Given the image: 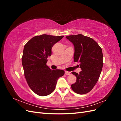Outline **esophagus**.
<instances>
[{"mask_svg":"<svg viewBox=\"0 0 121 121\" xmlns=\"http://www.w3.org/2000/svg\"><path fill=\"white\" fill-rule=\"evenodd\" d=\"M65 74L66 75H69L71 74V72H69L68 71H65Z\"/></svg>","mask_w":121,"mask_h":121,"instance_id":"obj_1","label":"esophagus"}]
</instances>
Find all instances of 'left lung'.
I'll use <instances>...</instances> for the list:
<instances>
[{
    "label": "left lung",
    "instance_id": "8db88e82",
    "mask_svg": "<svg viewBox=\"0 0 121 121\" xmlns=\"http://www.w3.org/2000/svg\"><path fill=\"white\" fill-rule=\"evenodd\" d=\"M66 38L74 44V60L79 62L82 69L79 74L72 72L77 80L71 88L76 93L86 94L93 89L99 78L104 64L102 49L93 39L82 34L67 36Z\"/></svg>",
    "mask_w": 121,
    "mask_h": 121
}]
</instances>
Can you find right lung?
<instances>
[{
	"instance_id": "obj_1",
	"label": "right lung",
	"mask_w": 121,
	"mask_h": 121,
	"mask_svg": "<svg viewBox=\"0 0 121 121\" xmlns=\"http://www.w3.org/2000/svg\"><path fill=\"white\" fill-rule=\"evenodd\" d=\"M63 37L46 34L36 36L24 46L22 58L24 75L31 89L39 96L52 93L57 79L65 74L63 70H52L46 65L52 46Z\"/></svg>"
}]
</instances>
